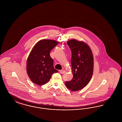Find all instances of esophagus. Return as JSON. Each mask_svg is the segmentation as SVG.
<instances>
[{
  "instance_id": "esophagus-1",
  "label": "esophagus",
  "mask_w": 122,
  "mask_h": 122,
  "mask_svg": "<svg viewBox=\"0 0 122 122\" xmlns=\"http://www.w3.org/2000/svg\"><path fill=\"white\" fill-rule=\"evenodd\" d=\"M59 72H60V74H64L65 73V71L63 70H59Z\"/></svg>"
}]
</instances>
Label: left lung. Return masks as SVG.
I'll use <instances>...</instances> for the list:
<instances>
[{
  "label": "left lung",
  "mask_w": 122,
  "mask_h": 122,
  "mask_svg": "<svg viewBox=\"0 0 122 122\" xmlns=\"http://www.w3.org/2000/svg\"><path fill=\"white\" fill-rule=\"evenodd\" d=\"M71 52V66L73 78L65 82L67 88L73 92L78 91L85 87L93 75V54L86 43L71 39L67 41Z\"/></svg>",
  "instance_id": "1"
}]
</instances>
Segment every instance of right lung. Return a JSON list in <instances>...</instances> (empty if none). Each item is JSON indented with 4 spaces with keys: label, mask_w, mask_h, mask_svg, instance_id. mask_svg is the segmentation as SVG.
Here are the masks:
<instances>
[{
    "label": "right lung",
    "mask_w": 122,
    "mask_h": 122,
    "mask_svg": "<svg viewBox=\"0 0 122 122\" xmlns=\"http://www.w3.org/2000/svg\"><path fill=\"white\" fill-rule=\"evenodd\" d=\"M59 42L49 39L38 41L29 54L27 60L26 71L30 80L41 86L50 80L54 73L58 72L53 67V60L50 52Z\"/></svg>",
    "instance_id": "obj_1"
}]
</instances>
